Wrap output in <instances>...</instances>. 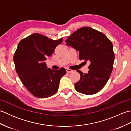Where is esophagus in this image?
<instances>
[{
  "mask_svg": "<svg viewBox=\"0 0 131 131\" xmlns=\"http://www.w3.org/2000/svg\"><path fill=\"white\" fill-rule=\"evenodd\" d=\"M73 70H71V69H66V72H67L68 73H71V72H73Z\"/></svg>",
  "mask_w": 131,
  "mask_h": 131,
  "instance_id": "1",
  "label": "esophagus"
}]
</instances>
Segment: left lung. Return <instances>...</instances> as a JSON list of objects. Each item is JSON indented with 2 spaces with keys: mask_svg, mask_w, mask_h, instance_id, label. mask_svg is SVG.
<instances>
[{
  "mask_svg": "<svg viewBox=\"0 0 131 131\" xmlns=\"http://www.w3.org/2000/svg\"><path fill=\"white\" fill-rule=\"evenodd\" d=\"M79 52V59L90 62L87 74L77 71L80 79L75 89L85 94H95L106 84L113 70L114 53L113 44L103 33L90 27L77 30L65 41Z\"/></svg>",
  "mask_w": 131,
  "mask_h": 131,
  "instance_id": "8db88e82",
  "label": "left lung"
}]
</instances>
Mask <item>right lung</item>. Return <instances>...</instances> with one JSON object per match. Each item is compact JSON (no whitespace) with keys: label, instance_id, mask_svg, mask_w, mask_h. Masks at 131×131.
I'll return each mask as SVG.
<instances>
[{"label":"right lung","instance_id":"obj_1","mask_svg":"<svg viewBox=\"0 0 131 131\" xmlns=\"http://www.w3.org/2000/svg\"><path fill=\"white\" fill-rule=\"evenodd\" d=\"M62 39L53 40L33 34L22 39L14 54L13 60L21 81L33 96L47 98L57 92L65 69L54 70L47 68L45 61L52 54Z\"/></svg>","mask_w":131,"mask_h":131}]
</instances>
